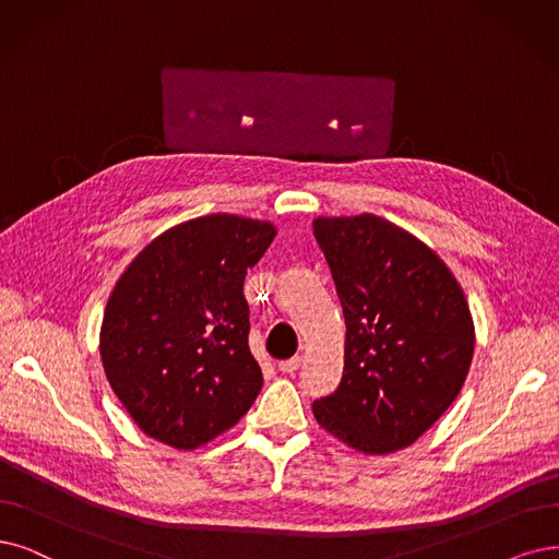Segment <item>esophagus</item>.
Here are the masks:
<instances>
[{"mask_svg":"<svg viewBox=\"0 0 559 559\" xmlns=\"http://www.w3.org/2000/svg\"><path fill=\"white\" fill-rule=\"evenodd\" d=\"M299 366H301V357H299V355H297V357H293V359H285V361H281V364H278V368L283 370V373H287V376L297 373Z\"/></svg>","mask_w":559,"mask_h":559,"instance_id":"1","label":"esophagus"}]
</instances>
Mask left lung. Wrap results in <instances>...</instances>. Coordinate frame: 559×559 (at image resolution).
Returning a JSON list of instances; mask_svg holds the SVG:
<instances>
[{
	"label": "left lung",
	"instance_id": "obj_1",
	"mask_svg": "<svg viewBox=\"0 0 559 559\" xmlns=\"http://www.w3.org/2000/svg\"><path fill=\"white\" fill-rule=\"evenodd\" d=\"M313 235L345 316L338 389L318 424L368 456L415 444L456 401L474 355V320L442 258L376 214L318 216Z\"/></svg>",
	"mask_w": 559,
	"mask_h": 559
}]
</instances>
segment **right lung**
Returning <instances> with one entry per match:
<instances>
[{"label": "right lung", "mask_w": 559, "mask_h": 559, "mask_svg": "<svg viewBox=\"0 0 559 559\" xmlns=\"http://www.w3.org/2000/svg\"><path fill=\"white\" fill-rule=\"evenodd\" d=\"M276 237L269 221L210 214L154 237L115 283L98 353L144 436L193 451L258 399L243 278Z\"/></svg>", "instance_id": "right-lung-1"}]
</instances>
